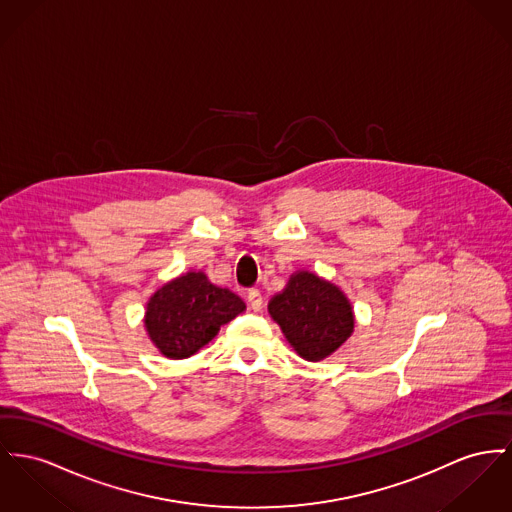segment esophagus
Masks as SVG:
<instances>
[{
  "label": "esophagus",
  "instance_id": "obj_1",
  "mask_svg": "<svg viewBox=\"0 0 512 512\" xmlns=\"http://www.w3.org/2000/svg\"><path fill=\"white\" fill-rule=\"evenodd\" d=\"M248 305L252 310H262L264 307V297L260 293V289H250L248 291Z\"/></svg>",
  "mask_w": 512,
  "mask_h": 512
}]
</instances>
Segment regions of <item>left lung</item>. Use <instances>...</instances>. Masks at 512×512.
I'll return each mask as SVG.
<instances>
[{
	"label": "left lung",
	"mask_w": 512,
	"mask_h": 512,
	"mask_svg": "<svg viewBox=\"0 0 512 512\" xmlns=\"http://www.w3.org/2000/svg\"><path fill=\"white\" fill-rule=\"evenodd\" d=\"M268 312L285 340L305 361H322L351 338L355 314L338 285L316 273H293L273 295Z\"/></svg>",
	"instance_id": "8db88e82"
}]
</instances>
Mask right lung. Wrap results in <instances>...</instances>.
<instances>
[{
  "label": "right lung",
  "instance_id": "1",
  "mask_svg": "<svg viewBox=\"0 0 512 512\" xmlns=\"http://www.w3.org/2000/svg\"><path fill=\"white\" fill-rule=\"evenodd\" d=\"M244 310L246 305L235 291L211 283L202 270H190L167 281L149 297L143 324L161 355L186 359Z\"/></svg>",
  "mask_w": 512,
  "mask_h": 512
}]
</instances>
